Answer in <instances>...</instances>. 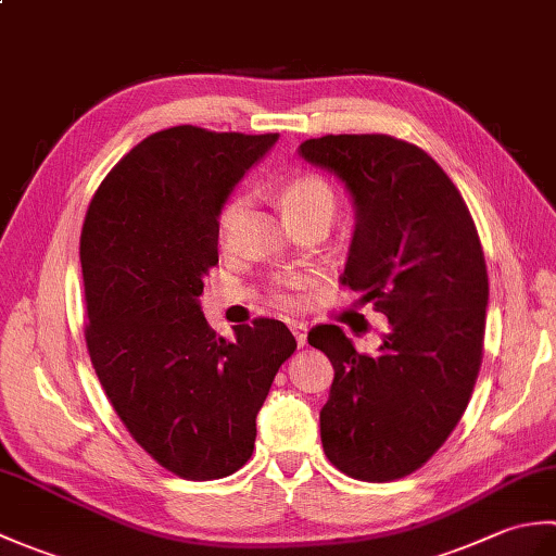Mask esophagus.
<instances>
[{
  "label": "esophagus",
  "instance_id": "obj_1",
  "mask_svg": "<svg viewBox=\"0 0 556 556\" xmlns=\"http://www.w3.org/2000/svg\"><path fill=\"white\" fill-rule=\"evenodd\" d=\"M289 329H291V334L296 337V344L305 346V341H308V325L293 320V323H289Z\"/></svg>",
  "mask_w": 556,
  "mask_h": 556
}]
</instances>
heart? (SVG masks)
<instances>
[{"label":"heart","instance_id":"heart-1","mask_svg":"<svg viewBox=\"0 0 556 556\" xmlns=\"http://www.w3.org/2000/svg\"><path fill=\"white\" fill-rule=\"evenodd\" d=\"M279 203L285 215L293 227H301V224L311 222H332L337 212V193L334 188L329 186L323 176L313 172L293 174L281 184L279 188ZM245 212V198L243 195H231L227 203L219 207L217 215V241L222 248H231L236 231H239V224ZM299 289L301 281L291 277L277 279V285L271 287V301L277 305H296L299 303Z\"/></svg>","mask_w":556,"mask_h":556}]
</instances>
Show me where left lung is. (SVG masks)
Wrapping results in <instances>:
<instances>
[{
  "mask_svg": "<svg viewBox=\"0 0 556 556\" xmlns=\"http://www.w3.org/2000/svg\"><path fill=\"white\" fill-rule=\"evenodd\" d=\"M301 155L353 195L344 287L387 315L380 351L353 349L337 325L308 344L334 368L320 410L341 473L389 482L428 464L454 432L482 363L488 267L466 200L428 152L387 134L311 138Z\"/></svg>",
  "mask_w": 556,
  "mask_h": 556,
  "instance_id": "left-lung-1",
  "label": "left lung"
}]
</instances>
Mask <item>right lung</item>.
<instances>
[{"mask_svg":"<svg viewBox=\"0 0 556 556\" xmlns=\"http://www.w3.org/2000/svg\"><path fill=\"white\" fill-rule=\"evenodd\" d=\"M275 140L164 128L114 164L83 222L92 368L134 440L184 480L227 478L251 458L257 410L296 351L269 317L227 341L198 303L219 263V207Z\"/></svg>","mask_w":556,"mask_h":556,"instance_id":"add662e5","label":"right lung"}]
</instances>
